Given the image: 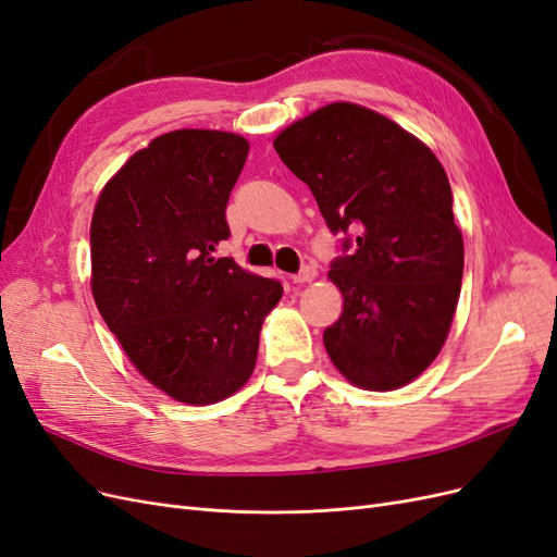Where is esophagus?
<instances>
[{
  "mask_svg": "<svg viewBox=\"0 0 557 557\" xmlns=\"http://www.w3.org/2000/svg\"><path fill=\"white\" fill-rule=\"evenodd\" d=\"M315 276H318V272L313 267H305L299 274L293 276V283H311V281H315Z\"/></svg>",
  "mask_w": 557,
  "mask_h": 557,
  "instance_id": "34e87169",
  "label": "esophagus"
}]
</instances>
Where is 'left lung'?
<instances>
[{"label":"left lung","mask_w":557,"mask_h":557,"mask_svg":"<svg viewBox=\"0 0 557 557\" xmlns=\"http://www.w3.org/2000/svg\"><path fill=\"white\" fill-rule=\"evenodd\" d=\"M274 148L327 227L358 232L356 250L327 274L344 297L323 334L332 364L364 391L411 383L446 344L462 285L465 244L442 162L391 117L350 102L295 121Z\"/></svg>","instance_id":"1"}]
</instances>
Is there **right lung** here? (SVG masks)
Returning <instances> with one entry per match:
<instances>
[{
  "instance_id": "right-lung-1",
  "label": "right lung",
  "mask_w": 557,
  "mask_h": 557,
  "mask_svg": "<svg viewBox=\"0 0 557 557\" xmlns=\"http://www.w3.org/2000/svg\"><path fill=\"white\" fill-rule=\"evenodd\" d=\"M248 139L174 129L137 150L97 197L90 288L137 372L176 401L207 407L248 383L281 283L213 252Z\"/></svg>"
}]
</instances>
